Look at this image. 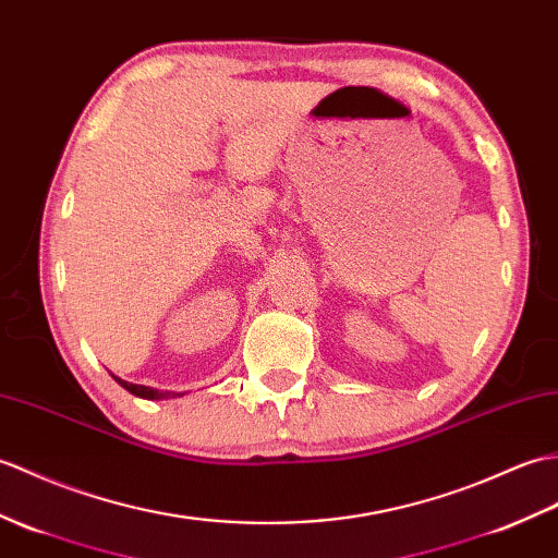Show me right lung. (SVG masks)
<instances>
[{
  "label": "right lung",
  "mask_w": 558,
  "mask_h": 558,
  "mask_svg": "<svg viewBox=\"0 0 558 558\" xmlns=\"http://www.w3.org/2000/svg\"><path fill=\"white\" fill-rule=\"evenodd\" d=\"M111 378L119 383L121 387H125L128 392L135 395V397H142V399H173V397H183L185 392H168V390H154V387H147V385H135V383H125L121 378H116V375H111Z\"/></svg>",
  "instance_id": "right-lung-1"
}]
</instances>
